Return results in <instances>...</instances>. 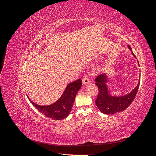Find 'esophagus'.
<instances>
[{"label": "esophagus", "instance_id": "34e87169", "mask_svg": "<svg viewBox=\"0 0 156 156\" xmlns=\"http://www.w3.org/2000/svg\"><path fill=\"white\" fill-rule=\"evenodd\" d=\"M89 82H90V80H89V78H88L87 76L84 77L83 79V84H86L89 83Z\"/></svg>", "mask_w": 156, "mask_h": 156}]
</instances>
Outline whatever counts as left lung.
<instances>
[{"mask_svg":"<svg viewBox=\"0 0 156 156\" xmlns=\"http://www.w3.org/2000/svg\"><path fill=\"white\" fill-rule=\"evenodd\" d=\"M130 50L131 48L128 45ZM133 55L135 57V55ZM107 75L103 73L96 78V84L99 93L96 100V105L101 112L105 115H112L116 112L124 111L133 102L135 98L140 84V77L138 84L130 93L123 96H112L108 93L106 83L107 82Z\"/></svg>","mask_w":156,"mask_h":156,"instance_id":"1","label":"left lung"}]
</instances>
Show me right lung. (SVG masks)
I'll list each match as a JSON object with an SVG mask.
<instances>
[{
  "label": "right lung",
  "instance_id": "obj_1",
  "mask_svg": "<svg viewBox=\"0 0 156 156\" xmlns=\"http://www.w3.org/2000/svg\"><path fill=\"white\" fill-rule=\"evenodd\" d=\"M82 86L81 79L68 84L64 93L58 101L49 105L41 106L30 101L37 111L47 117L54 120H62L66 118L73 107L76 94Z\"/></svg>",
  "mask_w": 156,
  "mask_h": 156
}]
</instances>
